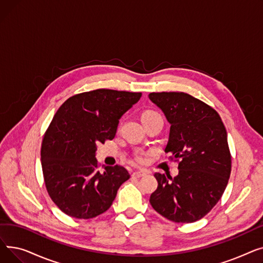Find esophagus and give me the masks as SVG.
I'll return each instance as SVG.
<instances>
[{"instance_id": "esophagus-1", "label": "esophagus", "mask_w": 263, "mask_h": 263, "mask_svg": "<svg viewBox=\"0 0 263 263\" xmlns=\"http://www.w3.org/2000/svg\"><path fill=\"white\" fill-rule=\"evenodd\" d=\"M145 175H146V172H145V171H135V172H133V174H132V176H133V177H136V178L143 177V176H145Z\"/></svg>"}]
</instances>
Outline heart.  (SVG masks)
Here are the masks:
<instances>
[{
	"label": "heart",
	"instance_id": "1",
	"mask_svg": "<svg viewBox=\"0 0 263 263\" xmlns=\"http://www.w3.org/2000/svg\"><path fill=\"white\" fill-rule=\"evenodd\" d=\"M153 114H157V113H155V112H150V110H148V112H145L144 114H143V116H145V115H153ZM136 160L139 161V162H143L144 161V157L143 156H137L136 157Z\"/></svg>",
	"mask_w": 263,
	"mask_h": 263
}]
</instances>
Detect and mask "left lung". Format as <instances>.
Segmentation results:
<instances>
[{
    "label": "left lung",
    "mask_w": 263,
    "mask_h": 263,
    "mask_svg": "<svg viewBox=\"0 0 263 263\" xmlns=\"http://www.w3.org/2000/svg\"><path fill=\"white\" fill-rule=\"evenodd\" d=\"M171 124L165 153L179 159L176 177L156 173L153 208L176 223H193L217 203L227 186L231 157L227 132L215 109L184 92H151Z\"/></svg>",
    "instance_id": "8db88e82"
}]
</instances>
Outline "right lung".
<instances>
[{"label": "right lung", "mask_w": 263, "mask_h": 263, "mask_svg": "<svg viewBox=\"0 0 263 263\" xmlns=\"http://www.w3.org/2000/svg\"><path fill=\"white\" fill-rule=\"evenodd\" d=\"M141 92L97 89L72 96L59 108L44 136L41 166L48 193L69 216L92 218L112 205L130 175L121 166L99 172L97 145L113 140L119 119Z\"/></svg>", "instance_id": "obj_1"}]
</instances>
